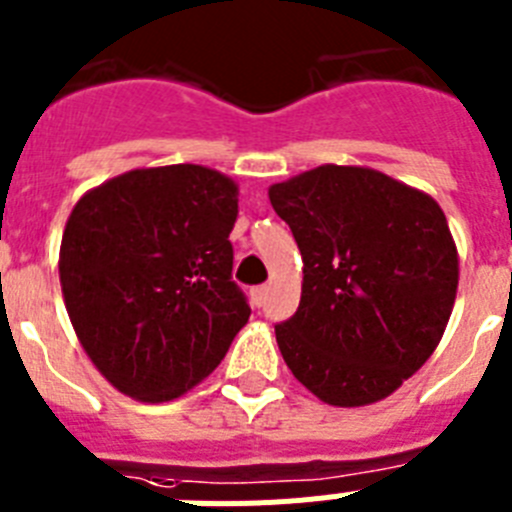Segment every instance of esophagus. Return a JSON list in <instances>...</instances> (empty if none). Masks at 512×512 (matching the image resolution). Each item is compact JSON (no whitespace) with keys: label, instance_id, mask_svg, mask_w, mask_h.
Masks as SVG:
<instances>
[{"label":"esophagus","instance_id":"34e87169","mask_svg":"<svg viewBox=\"0 0 512 512\" xmlns=\"http://www.w3.org/2000/svg\"><path fill=\"white\" fill-rule=\"evenodd\" d=\"M266 297H269V284H261V287L251 289V300H253V305H256V307L264 305Z\"/></svg>","mask_w":512,"mask_h":512}]
</instances>
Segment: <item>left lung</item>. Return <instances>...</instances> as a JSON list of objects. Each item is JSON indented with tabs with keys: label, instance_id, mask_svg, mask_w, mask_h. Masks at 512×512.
Returning <instances> with one entry per match:
<instances>
[{
	"label": "left lung",
	"instance_id": "left-lung-1",
	"mask_svg": "<svg viewBox=\"0 0 512 512\" xmlns=\"http://www.w3.org/2000/svg\"><path fill=\"white\" fill-rule=\"evenodd\" d=\"M302 253V297L274 325L284 361L336 408L384 400L431 359L459 284L433 197L364 166L325 164L269 187Z\"/></svg>",
	"mask_w": 512,
	"mask_h": 512
}]
</instances>
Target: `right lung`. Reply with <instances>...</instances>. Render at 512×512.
<instances>
[{"label":"right lung","mask_w":512,"mask_h":512,"mask_svg":"<svg viewBox=\"0 0 512 512\" xmlns=\"http://www.w3.org/2000/svg\"><path fill=\"white\" fill-rule=\"evenodd\" d=\"M238 184L207 166L133 169L89 189L63 230L58 274L79 343L140 402H169L228 354L251 307L228 235Z\"/></svg>","instance_id":"obj_1"}]
</instances>
